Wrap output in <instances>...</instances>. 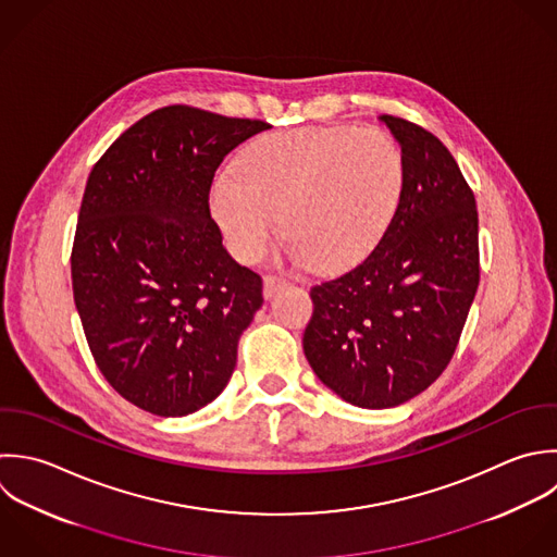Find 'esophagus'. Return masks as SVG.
<instances>
[{"mask_svg": "<svg viewBox=\"0 0 557 557\" xmlns=\"http://www.w3.org/2000/svg\"><path fill=\"white\" fill-rule=\"evenodd\" d=\"M284 284H286V282H284L282 277H277V275H267V277H264V284H262V293H264V297H267V299H271V297H273V295L284 286Z\"/></svg>", "mask_w": 557, "mask_h": 557, "instance_id": "1", "label": "esophagus"}]
</instances>
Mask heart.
Here are the masks:
<instances>
[{"label": "heart", "mask_w": 557, "mask_h": 557, "mask_svg": "<svg viewBox=\"0 0 557 557\" xmlns=\"http://www.w3.org/2000/svg\"><path fill=\"white\" fill-rule=\"evenodd\" d=\"M404 186V151L382 127L286 129L253 140L234 175L214 177L210 210L243 260L267 249L282 212L284 236L310 267L343 271L380 243Z\"/></svg>", "instance_id": "1"}]
</instances>
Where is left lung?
Returning <instances> with one entry per match:
<instances>
[{"label": "left lung", "instance_id": "8db88e82", "mask_svg": "<svg viewBox=\"0 0 557 557\" xmlns=\"http://www.w3.org/2000/svg\"><path fill=\"white\" fill-rule=\"evenodd\" d=\"M406 158L401 203L377 247L310 288L304 351L317 377L358 408H395L451 362L480 284L475 195L425 127L380 116Z\"/></svg>", "mask_w": 557, "mask_h": 557}]
</instances>
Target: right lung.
<instances>
[{"label":"right lung","instance_id":"1","mask_svg":"<svg viewBox=\"0 0 557 557\" xmlns=\"http://www.w3.org/2000/svg\"><path fill=\"white\" fill-rule=\"evenodd\" d=\"M190 106L127 127L95 162L71 249L75 308L108 384L136 408L186 417L221 395L262 277L223 247L210 186L223 158L269 129Z\"/></svg>","mask_w":557,"mask_h":557}]
</instances>
